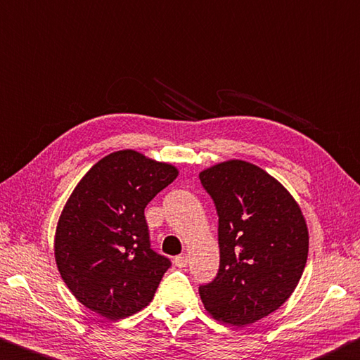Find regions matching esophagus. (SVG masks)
I'll return each instance as SVG.
<instances>
[{"label":"esophagus","mask_w":360,"mask_h":360,"mask_svg":"<svg viewBox=\"0 0 360 360\" xmlns=\"http://www.w3.org/2000/svg\"><path fill=\"white\" fill-rule=\"evenodd\" d=\"M174 264L179 269H184V267H186L188 266V256L186 255H179V256H175V259H174Z\"/></svg>","instance_id":"1"}]
</instances>
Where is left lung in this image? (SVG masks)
I'll return each mask as SVG.
<instances>
[{"label":"left lung","mask_w":360,"mask_h":360,"mask_svg":"<svg viewBox=\"0 0 360 360\" xmlns=\"http://www.w3.org/2000/svg\"><path fill=\"white\" fill-rule=\"evenodd\" d=\"M218 213L219 269L199 295L212 318L248 326L285 304L304 274L308 228L295 199L266 170L242 160L199 174Z\"/></svg>","instance_id":"left-lung-1"}]
</instances>
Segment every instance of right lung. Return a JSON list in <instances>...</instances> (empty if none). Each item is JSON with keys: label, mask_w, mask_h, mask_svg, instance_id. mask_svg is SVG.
<instances>
[{"label": "right lung", "mask_w": 360, "mask_h": 360, "mask_svg": "<svg viewBox=\"0 0 360 360\" xmlns=\"http://www.w3.org/2000/svg\"><path fill=\"white\" fill-rule=\"evenodd\" d=\"M179 175L134 150L98 161L74 188L55 232V261L82 305L118 321L147 307L170 267L150 248L143 210Z\"/></svg>", "instance_id": "right-lung-1"}]
</instances>
